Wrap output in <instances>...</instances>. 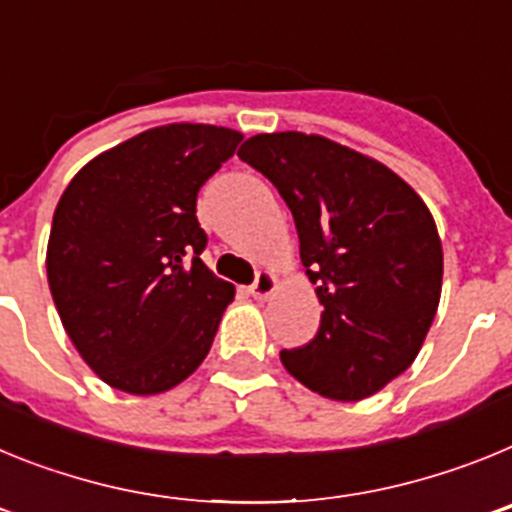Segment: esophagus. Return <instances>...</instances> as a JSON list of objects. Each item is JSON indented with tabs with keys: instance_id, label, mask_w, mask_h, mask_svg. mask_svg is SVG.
I'll return each instance as SVG.
<instances>
[{
	"instance_id": "obj_1",
	"label": "esophagus",
	"mask_w": 512,
	"mask_h": 512,
	"mask_svg": "<svg viewBox=\"0 0 512 512\" xmlns=\"http://www.w3.org/2000/svg\"><path fill=\"white\" fill-rule=\"evenodd\" d=\"M256 300H269L274 292H277V277L271 274V271H259V277H256V282L251 284V289H248Z\"/></svg>"
}]
</instances>
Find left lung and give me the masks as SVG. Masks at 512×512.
Wrapping results in <instances>:
<instances>
[{
	"label": "left lung",
	"instance_id": "obj_1",
	"mask_svg": "<svg viewBox=\"0 0 512 512\" xmlns=\"http://www.w3.org/2000/svg\"><path fill=\"white\" fill-rule=\"evenodd\" d=\"M238 156L279 189L323 305L318 336L282 351L307 390L356 402L420 354L441 300L443 248L420 194L390 166L323 135L248 138Z\"/></svg>",
	"mask_w": 512,
	"mask_h": 512
}]
</instances>
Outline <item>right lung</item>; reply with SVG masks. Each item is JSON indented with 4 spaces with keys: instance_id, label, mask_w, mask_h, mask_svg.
<instances>
[{
    "instance_id": "right-lung-1",
    "label": "right lung",
    "mask_w": 512,
    "mask_h": 512,
    "mask_svg": "<svg viewBox=\"0 0 512 512\" xmlns=\"http://www.w3.org/2000/svg\"><path fill=\"white\" fill-rule=\"evenodd\" d=\"M241 140L158 125L94 156L61 194L48 287L79 356L115 390L161 395L205 361L235 287L202 264L197 192Z\"/></svg>"
}]
</instances>
